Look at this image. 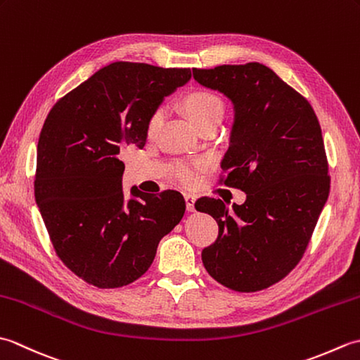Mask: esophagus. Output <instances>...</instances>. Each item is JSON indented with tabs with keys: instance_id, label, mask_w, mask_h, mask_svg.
Returning <instances> with one entry per match:
<instances>
[{
	"instance_id": "obj_1",
	"label": "esophagus",
	"mask_w": 360,
	"mask_h": 360,
	"mask_svg": "<svg viewBox=\"0 0 360 360\" xmlns=\"http://www.w3.org/2000/svg\"><path fill=\"white\" fill-rule=\"evenodd\" d=\"M184 200H186V205H187V210L188 212H195V198L192 195H184Z\"/></svg>"
}]
</instances>
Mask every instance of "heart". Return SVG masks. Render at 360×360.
Masks as SVG:
<instances>
[{
    "label": "heart",
    "mask_w": 360,
    "mask_h": 360,
    "mask_svg": "<svg viewBox=\"0 0 360 360\" xmlns=\"http://www.w3.org/2000/svg\"><path fill=\"white\" fill-rule=\"evenodd\" d=\"M184 110L193 124L201 128L212 120H221L224 114V103L221 98L205 89H196L184 97ZM164 111L158 108L151 112L147 120V134L153 136L160 125ZM202 162H176L173 167V176L182 186H193L198 179V170Z\"/></svg>",
    "instance_id": "1"
}]
</instances>
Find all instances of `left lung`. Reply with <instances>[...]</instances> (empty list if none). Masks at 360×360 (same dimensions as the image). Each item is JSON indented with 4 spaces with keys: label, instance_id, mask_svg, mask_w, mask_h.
I'll list each match as a JSON object with an SVG mask.
<instances>
[{
    "label": "left lung",
    "instance_id": "left-lung-1",
    "mask_svg": "<svg viewBox=\"0 0 360 360\" xmlns=\"http://www.w3.org/2000/svg\"><path fill=\"white\" fill-rule=\"evenodd\" d=\"M193 77L233 103L221 182L246 193L232 210L215 198L196 201L219 227L202 263L223 286L255 292L298 264L330 195L322 128L307 98L262 63L195 68Z\"/></svg>",
    "mask_w": 360,
    "mask_h": 360
}]
</instances>
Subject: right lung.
Instances as JSON below:
<instances>
[{"mask_svg":"<svg viewBox=\"0 0 360 360\" xmlns=\"http://www.w3.org/2000/svg\"><path fill=\"white\" fill-rule=\"evenodd\" d=\"M192 77L187 68L116 62L52 106L37 145L35 201L68 269L102 289L148 271L159 241L184 217L176 190L125 201L120 160L143 148L147 120L164 97Z\"/></svg>","mask_w":360,"mask_h":360,"instance_id":"obj_1","label":"right lung"}]
</instances>
